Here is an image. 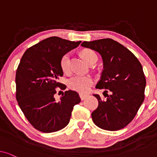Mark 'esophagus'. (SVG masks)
I'll use <instances>...</instances> for the list:
<instances>
[{
  "label": "esophagus",
  "mask_w": 157,
  "mask_h": 157,
  "mask_svg": "<svg viewBox=\"0 0 157 157\" xmlns=\"http://www.w3.org/2000/svg\"><path fill=\"white\" fill-rule=\"evenodd\" d=\"M88 96H89V95H88V94H86L79 93V96H80V98H81V100H84L85 98H86Z\"/></svg>",
  "instance_id": "obj_1"
}]
</instances>
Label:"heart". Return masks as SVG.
<instances>
[{
	"instance_id": "obj_1",
	"label": "heart",
	"mask_w": 157,
	"mask_h": 157,
	"mask_svg": "<svg viewBox=\"0 0 157 157\" xmlns=\"http://www.w3.org/2000/svg\"><path fill=\"white\" fill-rule=\"evenodd\" d=\"M83 56L88 63L92 59H97V55L91 50H86L83 52ZM61 67L64 73H68L71 70V58L70 53L63 55L61 60ZM94 83V78L89 75L76 74L71 77L68 80V84L70 89L76 91L86 92L91 88Z\"/></svg>"
}]
</instances>
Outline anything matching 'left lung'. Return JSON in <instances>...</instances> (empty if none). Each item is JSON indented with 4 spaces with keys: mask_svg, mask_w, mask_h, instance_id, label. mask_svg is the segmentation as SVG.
<instances>
[{
    "mask_svg": "<svg viewBox=\"0 0 157 157\" xmlns=\"http://www.w3.org/2000/svg\"><path fill=\"white\" fill-rule=\"evenodd\" d=\"M81 46L99 53L104 62L96 88L107 89L103 93L106 98L94 94L98 106L91 113L92 120L102 129H121L134 119L144 100L142 66L128 48L111 38L83 41Z\"/></svg>",
    "mask_w": 157,
    "mask_h": 157,
    "instance_id": "left-lung-1",
    "label": "left lung"
}]
</instances>
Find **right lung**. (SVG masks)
<instances>
[{"label":"right lung","instance_id":"1","mask_svg":"<svg viewBox=\"0 0 157 157\" xmlns=\"http://www.w3.org/2000/svg\"><path fill=\"white\" fill-rule=\"evenodd\" d=\"M81 41H70L56 36L41 40L25 51L16 70V97L21 111L36 129L56 132L69 123L74 106L81 101L78 94L66 91L60 101L56 89H66L59 82L63 76L61 60Z\"/></svg>","mask_w":157,"mask_h":157}]
</instances>
